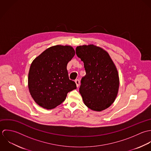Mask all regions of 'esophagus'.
Segmentation results:
<instances>
[{
	"label": "esophagus",
	"instance_id": "obj_1",
	"mask_svg": "<svg viewBox=\"0 0 151 151\" xmlns=\"http://www.w3.org/2000/svg\"><path fill=\"white\" fill-rule=\"evenodd\" d=\"M75 83H76V86L78 88V87L79 86V85H80V81H79V79H76V80L75 81Z\"/></svg>",
	"mask_w": 151,
	"mask_h": 151
}]
</instances>
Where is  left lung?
I'll return each instance as SVG.
<instances>
[{
  "label": "left lung",
  "instance_id": "8db88e82",
  "mask_svg": "<svg viewBox=\"0 0 151 151\" xmlns=\"http://www.w3.org/2000/svg\"><path fill=\"white\" fill-rule=\"evenodd\" d=\"M76 54L86 71L79 88L85 104L94 111L106 109L114 101L119 88L114 63L106 51L94 45L78 46Z\"/></svg>",
  "mask_w": 151,
  "mask_h": 151
}]
</instances>
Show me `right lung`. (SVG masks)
<instances>
[{
  "instance_id": "add662e5",
  "label": "right lung",
  "mask_w": 151,
  "mask_h": 151,
  "mask_svg": "<svg viewBox=\"0 0 151 151\" xmlns=\"http://www.w3.org/2000/svg\"><path fill=\"white\" fill-rule=\"evenodd\" d=\"M75 54L72 47L58 45L47 49L32 61L29 73V88L31 97L40 106L54 109L65 100L69 91L76 89L66 69Z\"/></svg>"
}]
</instances>
